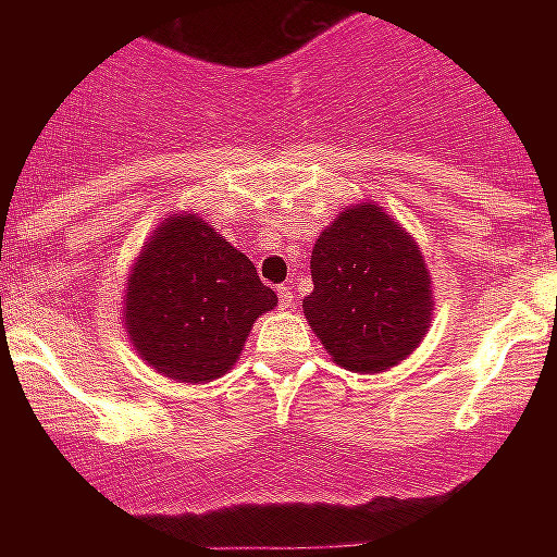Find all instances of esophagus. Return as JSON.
<instances>
[{"instance_id": "34e87169", "label": "esophagus", "mask_w": 557, "mask_h": 557, "mask_svg": "<svg viewBox=\"0 0 557 557\" xmlns=\"http://www.w3.org/2000/svg\"><path fill=\"white\" fill-rule=\"evenodd\" d=\"M278 304H282V309H293L295 307L293 287H287V284H282V287H278Z\"/></svg>"}]
</instances>
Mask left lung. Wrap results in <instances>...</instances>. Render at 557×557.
Wrapping results in <instances>:
<instances>
[{
    "mask_svg": "<svg viewBox=\"0 0 557 557\" xmlns=\"http://www.w3.org/2000/svg\"><path fill=\"white\" fill-rule=\"evenodd\" d=\"M309 268L314 289L304 314L337 366L385 371L424 339L432 318L424 256L379 206L343 211L314 243Z\"/></svg>",
    "mask_w": 557,
    "mask_h": 557,
    "instance_id": "obj_1",
    "label": "left lung"
}]
</instances>
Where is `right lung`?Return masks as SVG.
<instances>
[{"label":"right lung","mask_w":557,"mask_h":557,"mask_svg":"<svg viewBox=\"0 0 557 557\" xmlns=\"http://www.w3.org/2000/svg\"><path fill=\"white\" fill-rule=\"evenodd\" d=\"M278 304L253 262L198 218L152 234L127 278L125 323L147 366L211 382L236 362L250 326Z\"/></svg>","instance_id":"add662e5"}]
</instances>
